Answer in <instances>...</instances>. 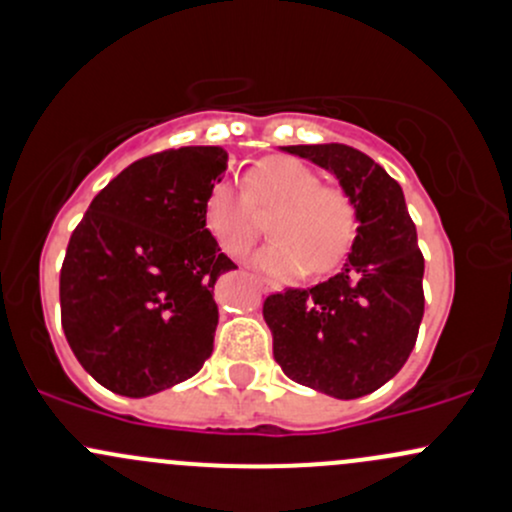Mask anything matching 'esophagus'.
<instances>
[{
    "label": "esophagus",
    "instance_id": "esophagus-1",
    "mask_svg": "<svg viewBox=\"0 0 512 512\" xmlns=\"http://www.w3.org/2000/svg\"><path fill=\"white\" fill-rule=\"evenodd\" d=\"M262 289H265V292H274V289H279V287L272 282H262Z\"/></svg>",
    "mask_w": 512,
    "mask_h": 512
}]
</instances>
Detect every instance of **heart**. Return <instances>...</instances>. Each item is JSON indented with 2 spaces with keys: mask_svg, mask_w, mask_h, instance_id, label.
<instances>
[{
  "mask_svg": "<svg viewBox=\"0 0 512 512\" xmlns=\"http://www.w3.org/2000/svg\"><path fill=\"white\" fill-rule=\"evenodd\" d=\"M258 211H273L272 240L255 252L257 270L297 277L311 267L326 272L346 257L355 238V208L346 191L294 157H270L252 166L245 186L218 181L206 198V225L228 255L240 257L260 235Z\"/></svg>",
  "mask_w": 512,
  "mask_h": 512,
  "instance_id": "1",
  "label": "heart"
}]
</instances>
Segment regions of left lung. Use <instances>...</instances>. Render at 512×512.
Returning <instances> with one entry per match:
<instances>
[{"label": "left lung", "mask_w": 512, "mask_h": 512, "mask_svg": "<svg viewBox=\"0 0 512 512\" xmlns=\"http://www.w3.org/2000/svg\"><path fill=\"white\" fill-rule=\"evenodd\" d=\"M287 154L333 174L355 208L341 272L311 289L265 299L279 368L294 383L355 400L395 378L424 316V257L400 184L348 144H297Z\"/></svg>", "instance_id": "obj_1"}]
</instances>
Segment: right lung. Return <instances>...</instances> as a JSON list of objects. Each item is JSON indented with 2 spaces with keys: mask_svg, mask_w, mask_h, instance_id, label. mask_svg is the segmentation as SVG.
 <instances>
[{
  "mask_svg": "<svg viewBox=\"0 0 512 512\" xmlns=\"http://www.w3.org/2000/svg\"><path fill=\"white\" fill-rule=\"evenodd\" d=\"M228 169L220 147L129 164L90 203L61 267V324L107 390L147 397L193 378L213 353L220 274L238 270L206 228Z\"/></svg>",
  "mask_w": 512,
  "mask_h": 512,
  "instance_id": "1",
  "label": "right lung"
}]
</instances>
